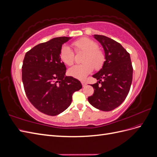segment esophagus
I'll use <instances>...</instances> for the list:
<instances>
[{"label":"esophagus","instance_id":"esophagus-1","mask_svg":"<svg viewBox=\"0 0 157 157\" xmlns=\"http://www.w3.org/2000/svg\"><path fill=\"white\" fill-rule=\"evenodd\" d=\"M81 83H82V85L83 87H84L86 85V82L85 81H83V80H82V81H81Z\"/></svg>","mask_w":157,"mask_h":157}]
</instances>
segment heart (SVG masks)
I'll list each match as a JSON object with an SVG mask.
<instances>
[{"instance_id":"1","label":"heart","mask_w":157,"mask_h":157,"mask_svg":"<svg viewBox=\"0 0 157 157\" xmlns=\"http://www.w3.org/2000/svg\"><path fill=\"white\" fill-rule=\"evenodd\" d=\"M72 46L75 52H84V54L82 59L83 63L74 65L69 69L68 73L71 76L78 79H83L92 72L94 68L98 71L103 67L105 56L103 51L98 48L96 42L84 37L74 41ZM59 58L65 64L71 65L75 61V53L70 47L64 45L60 49Z\"/></svg>"}]
</instances>
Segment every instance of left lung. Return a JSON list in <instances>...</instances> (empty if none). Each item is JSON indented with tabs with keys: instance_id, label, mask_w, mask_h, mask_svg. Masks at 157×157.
<instances>
[{
	"instance_id": "8db88e82",
	"label": "left lung",
	"mask_w": 157,
	"mask_h": 157,
	"mask_svg": "<svg viewBox=\"0 0 157 157\" xmlns=\"http://www.w3.org/2000/svg\"><path fill=\"white\" fill-rule=\"evenodd\" d=\"M105 51L103 67L93 75L98 81L91 86L94 92L88 98L91 105L103 111H110L125 100L132 82L133 67L130 54L110 38L94 35Z\"/></svg>"
}]
</instances>
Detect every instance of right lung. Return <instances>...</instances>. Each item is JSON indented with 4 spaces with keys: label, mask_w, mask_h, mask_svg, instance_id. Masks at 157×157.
Segmentation results:
<instances>
[{
    "label": "right lung",
    "mask_w": 157,
    "mask_h": 157,
    "mask_svg": "<svg viewBox=\"0 0 157 157\" xmlns=\"http://www.w3.org/2000/svg\"><path fill=\"white\" fill-rule=\"evenodd\" d=\"M69 39L56 37L38 44L27 52L23 61L26 96L33 106L47 115H58L67 109L73 93L82 87L78 80L65 76V65L59 58L62 44Z\"/></svg>",
    "instance_id": "obj_1"
}]
</instances>
